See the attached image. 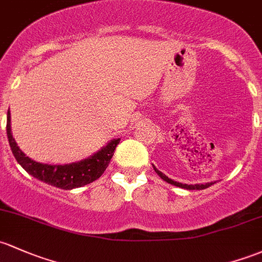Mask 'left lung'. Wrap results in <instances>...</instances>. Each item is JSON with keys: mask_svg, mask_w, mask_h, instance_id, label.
Wrapping results in <instances>:
<instances>
[{"mask_svg": "<svg viewBox=\"0 0 262 262\" xmlns=\"http://www.w3.org/2000/svg\"><path fill=\"white\" fill-rule=\"evenodd\" d=\"M153 168H154V170H156L157 174H158L159 177H161L163 181H166V182H168V183L173 184V186H176V187H181V188L189 189V191H191V189H205V188H208V187L212 186V184L216 183V182H210V183H205V184H184V183H180V182L173 181V180H170V178H168L167 176L164 174V173H162L161 170L157 169V168L154 167V166H153Z\"/></svg>", "mask_w": 262, "mask_h": 262, "instance_id": "left-lung-1", "label": "left lung"}]
</instances>
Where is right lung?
<instances>
[{
    "mask_svg": "<svg viewBox=\"0 0 262 262\" xmlns=\"http://www.w3.org/2000/svg\"><path fill=\"white\" fill-rule=\"evenodd\" d=\"M6 129L11 150L18 164L32 177L61 189L78 188V187L85 186V184H89L98 180L108 167L110 159L114 156L115 148L120 142L119 138L110 140L105 147H103L100 150H98L95 154L84 161L64 164V166L61 164L54 166V164L38 163L34 159L26 157V154L17 147V143L15 142L12 133H11L10 112L7 113Z\"/></svg>",
    "mask_w": 262,
    "mask_h": 262,
    "instance_id": "obj_1",
    "label": "right lung"
}]
</instances>
